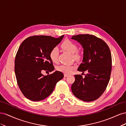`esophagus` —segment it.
<instances>
[{
  "instance_id": "obj_1",
  "label": "esophagus",
  "mask_w": 126,
  "mask_h": 126,
  "mask_svg": "<svg viewBox=\"0 0 126 126\" xmlns=\"http://www.w3.org/2000/svg\"><path fill=\"white\" fill-rule=\"evenodd\" d=\"M68 76V74H64V77H67Z\"/></svg>"
}]
</instances>
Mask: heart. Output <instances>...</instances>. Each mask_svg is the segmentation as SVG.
Masks as SVG:
<instances>
[{"instance_id": "b5f03b06", "label": "heart", "mask_w": 126, "mask_h": 126, "mask_svg": "<svg viewBox=\"0 0 126 126\" xmlns=\"http://www.w3.org/2000/svg\"><path fill=\"white\" fill-rule=\"evenodd\" d=\"M62 47L66 51L69 52L71 54H73V57L75 58H79L80 55L78 53H74L77 49V46L73 42L69 40H64L62 44ZM59 50L57 47L53 48L49 53V57L53 63H57L58 62ZM75 68V66L70 64H62L57 67V69L58 71L62 72L65 74H69Z\"/></svg>"}]
</instances>
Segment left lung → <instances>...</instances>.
I'll return each mask as SVG.
<instances>
[{
	"mask_svg": "<svg viewBox=\"0 0 126 126\" xmlns=\"http://www.w3.org/2000/svg\"><path fill=\"white\" fill-rule=\"evenodd\" d=\"M71 39L77 41L83 49L82 63L78 70L88 72L85 78L75 75L72 92L83 101H93L104 93L110 80L112 68L110 49L104 40L92 35H78Z\"/></svg>",
	"mask_w": 126,
	"mask_h": 126,
	"instance_id": "obj_1",
	"label": "left lung"
}]
</instances>
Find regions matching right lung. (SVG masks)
Returning a JSON list of instances; mask_svg holds the SVG:
<instances>
[{
	"label": "right lung",
	"mask_w": 126,
	"mask_h": 126,
	"mask_svg": "<svg viewBox=\"0 0 126 126\" xmlns=\"http://www.w3.org/2000/svg\"><path fill=\"white\" fill-rule=\"evenodd\" d=\"M63 36L55 38L33 36L26 38L19 46L15 57V75L21 91L28 99L34 101L44 99L52 93L57 82L63 78V74L60 71L44 76L41 71L54 70L49 53Z\"/></svg>",
	"instance_id": "obj_1"
}]
</instances>
